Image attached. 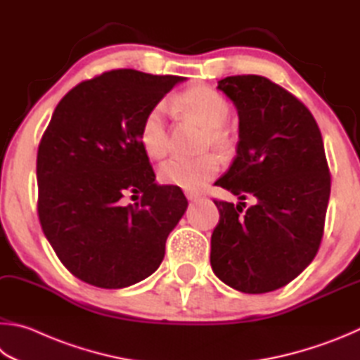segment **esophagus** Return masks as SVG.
<instances>
[{
    "label": "esophagus",
    "instance_id": "34e87169",
    "mask_svg": "<svg viewBox=\"0 0 360 360\" xmlns=\"http://www.w3.org/2000/svg\"><path fill=\"white\" fill-rule=\"evenodd\" d=\"M185 196H186V199H188V200H191V202H194V200L200 199V194H198V193H193V191H186V193H185Z\"/></svg>",
    "mask_w": 360,
    "mask_h": 360
}]
</instances>
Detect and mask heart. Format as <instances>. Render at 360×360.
I'll return each instance as SVG.
<instances>
[{"instance_id": "b5f03b06", "label": "heart", "mask_w": 360, "mask_h": 360, "mask_svg": "<svg viewBox=\"0 0 360 360\" xmlns=\"http://www.w3.org/2000/svg\"><path fill=\"white\" fill-rule=\"evenodd\" d=\"M179 105L205 126L204 147L228 151L232 147V132L224 123L228 122L231 105L223 94L210 86H194L180 94ZM141 143L151 158L166 156L169 150L167 107L160 103L151 107L141 126ZM219 161L215 155H204L194 160L174 158L160 167V180L170 186L186 191H199L218 174Z\"/></svg>"}]
</instances>
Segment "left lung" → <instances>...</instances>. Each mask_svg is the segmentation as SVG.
<instances>
[{"instance_id": "left-lung-1", "label": "left lung", "mask_w": 360, "mask_h": 360, "mask_svg": "<svg viewBox=\"0 0 360 360\" xmlns=\"http://www.w3.org/2000/svg\"><path fill=\"white\" fill-rule=\"evenodd\" d=\"M238 112L237 156L218 186L238 196L215 200L212 270L245 294L286 286L310 266L324 234L330 174L316 120L262 75L218 82ZM247 195L257 199L243 210Z\"/></svg>"}]
</instances>
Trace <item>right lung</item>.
<instances>
[{
  "label": "right lung",
  "instance_id": "1",
  "mask_svg": "<svg viewBox=\"0 0 360 360\" xmlns=\"http://www.w3.org/2000/svg\"><path fill=\"white\" fill-rule=\"evenodd\" d=\"M184 80L134 69L104 72L74 86L44 132L37 215L63 266L88 285L128 288L162 262L188 200L179 186L155 181L141 126ZM131 192H142L141 202L123 206Z\"/></svg>",
  "mask_w": 360,
  "mask_h": 360
}]
</instances>
